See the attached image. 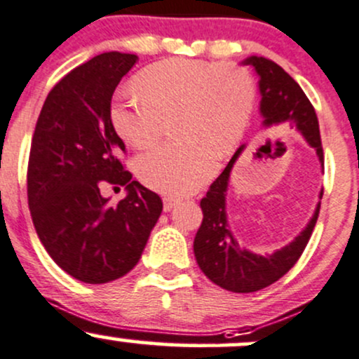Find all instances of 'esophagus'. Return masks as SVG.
<instances>
[{
    "mask_svg": "<svg viewBox=\"0 0 359 359\" xmlns=\"http://www.w3.org/2000/svg\"><path fill=\"white\" fill-rule=\"evenodd\" d=\"M177 204H179V201H177V199H173V198H165V199H163V210H165V211H172L173 208L177 206Z\"/></svg>",
    "mask_w": 359,
    "mask_h": 359,
    "instance_id": "1",
    "label": "esophagus"
}]
</instances>
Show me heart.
<instances>
[{
  "instance_id": "b5f03b06",
  "label": "heart",
  "mask_w": 359,
  "mask_h": 359,
  "mask_svg": "<svg viewBox=\"0 0 359 359\" xmlns=\"http://www.w3.org/2000/svg\"><path fill=\"white\" fill-rule=\"evenodd\" d=\"M140 95L117 98L110 121L122 140L148 148L160 140L165 121L182 143L165 144L136 160L149 189L168 196L198 191L216 170V153L228 155L245 136L255 107V88L237 66L199 59H167L136 76Z\"/></svg>"
}]
</instances>
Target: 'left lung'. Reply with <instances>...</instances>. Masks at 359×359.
<instances>
[{"label":"left lung","instance_id":"8db88e82","mask_svg":"<svg viewBox=\"0 0 359 359\" xmlns=\"http://www.w3.org/2000/svg\"><path fill=\"white\" fill-rule=\"evenodd\" d=\"M242 65L252 66L259 76V92H261L259 110L264 119V128L290 126L297 129L305 137L306 143L315 149L324 168V151H322L317 114L300 85L281 66L267 57L249 56L243 59ZM243 148L245 144L235 151L222 175L211 184L210 191L201 199L203 223L194 238V255L201 271L215 285L233 293H254L273 285L297 264L312 237L320 203L317 204L313 216L302 233L283 249L261 255L254 254L245 247H240L228 224L226 192L231 168L242 155Z\"/></svg>","mask_w":359,"mask_h":359}]
</instances>
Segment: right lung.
I'll return each mask as SVG.
<instances>
[{
    "label": "right lung",
    "instance_id": "1",
    "mask_svg": "<svg viewBox=\"0 0 359 359\" xmlns=\"http://www.w3.org/2000/svg\"><path fill=\"white\" fill-rule=\"evenodd\" d=\"M136 54L104 53L69 71L42 105L30 147L27 194L32 222L53 261L90 285L119 279L140 261L163 203L133 180L110 121L116 86ZM112 183L126 198L109 205Z\"/></svg>",
    "mask_w": 359,
    "mask_h": 359
}]
</instances>
